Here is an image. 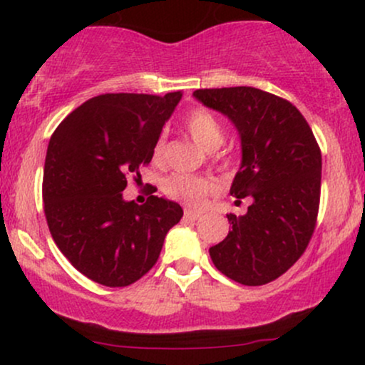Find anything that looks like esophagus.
<instances>
[{
    "label": "esophagus",
    "instance_id": "esophagus-1",
    "mask_svg": "<svg viewBox=\"0 0 365 365\" xmlns=\"http://www.w3.org/2000/svg\"><path fill=\"white\" fill-rule=\"evenodd\" d=\"M202 216L200 211H194V209H185V217H190V220H199Z\"/></svg>",
    "mask_w": 365,
    "mask_h": 365
}]
</instances>
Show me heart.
<instances>
[{
    "instance_id": "1",
    "label": "heart",
    "mask_w": 365,
    "mask_h": 365,
    "mask_svg": "<svg viewBox=\"0 0 365 365\" xmlns=\"http://www.w3.org/2000/svg\"><path fill=\"white\" fill-rule=\"evenodd\" d=\"M185 130L195 144H199L209 153L216 150L225 140V130L220 120L212 113L200 110V108L188 113L185 118ZM165 150L166 139L165 135H159L153 148V161L156 165H161L165 161ZM216 188L217 183L212 178L194 177V175L187 173H173L163 182V192L170 199L192 207L200 206L207 195L216 192Z\"/></svg>"
}]
</instances>
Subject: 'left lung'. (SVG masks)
<instances>
[{
    "mask_svg": "<svg viewBox=\"0 0 365 365\" xmlns=\"http://www.w3.org/2000/svg\"><path fill=\"white\" fill-rule=\"evenodd\" d=\"M194 96L238 130L242 163L230 194L252 199L244 216L226 215L232 230L209 255L233 282H273L299 261L316 228L322 165L316 137L290 101L266 91L223 87Z\"/></svg>",
    "mask_w": 365,
    "mask_h": 365,
    "instance_id": "8db88e82",
    "label": "left lung"
}]
</instances>
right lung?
I'll return each mask as SVG.
<instances>
[{
	"instance_id": "add662e5",
	"label": "right lung",
	"mask_w": 365,
	"mask_h": 365,
	"mask_svg": "<svg viewBox=\"0 0 365 365\" xmlns=\"http://www.w3.org/2000/svg\"><path fill=\"white\" fill-rule=\"evenodd\" d=\"M182 92L101 94L73 110L49 139L44 215L54 244L77 271L104 287H128L154 266L166 233L182 220L173 200H123L140 180L154 142ZM156 192V187H153Z\"/></svg>"
}]
</instances>
